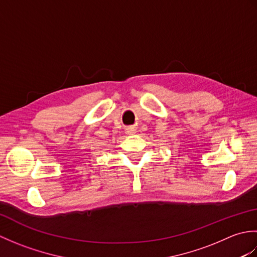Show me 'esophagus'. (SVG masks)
<instances>
[{
    "mask_svg": "<svg viewBox=\"0 0 257 257\" xmlns=\"http://www.w3.org/2000/svg\"><path fill=\"white\" fill-rule=\"evenodd\" d=\"M125 133H127L128 135H134L136 133V128L135 127H128L127 129H125Z\"/></svg>",
    "mask_w": 257,
    "mask_h": 257,
    "instance_id": "34e87169",
    "label": "esophagus"
}]
</instances>
